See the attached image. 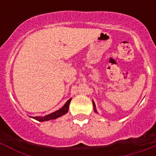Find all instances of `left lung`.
I'll return each instance as SVG.
<instances>
[{"label": "left lung", "instance_id": "left-lung-1", "mask_svg": "<svg viewBox=\"0 0 156 156\" xmlns=\"http://www.w3.org/2000/svg\"><path fill=\"white\" fill-rule=\"evenodd\" d=\"M93 105H94V112H97V111H96V108H95V104H94V101H93Z\"/></svg>", "mask_w": 156, "mask_h": 156}]
</instances>
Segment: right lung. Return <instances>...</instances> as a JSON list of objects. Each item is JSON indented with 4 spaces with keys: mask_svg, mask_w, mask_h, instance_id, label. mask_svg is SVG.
<instances>
[{
    "mask_svg": "<svg viewBox=\"0 0 156 156\" xmlns=\"http://www.w3.org/2000/svg\"><path fill=\"white\" fill-rule=\"evenodd\" d=\"M71 101V98L69 99L67 101V102L64 105L62 108H60L59 110L58 111L55 112H52L51 114H49V115H46V116H44V117H33L34 119H37V121H40V122H44V121H48V120H50V119H55L58 117L62 116V115H65L66 113H67V112L69 110V103Z\"/></svg>",
    "mask_w": 156,
    "mask_h": 156,
    "instance_id": "1",
    "label": "right lung"
}]
</instances>
